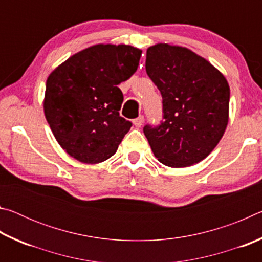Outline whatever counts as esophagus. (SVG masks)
Returning a JSON list of instances; mask_svg holds the SVG:
<instances>
[{"label":"esophagus","instance_id":"esophagus-1","mask_svg":"<svg viewBox=\"0 0 262 262\" xmlns=\"http://www.w3.org/2000/svg\"><path fill=\"white\" fill-rule=\"evenodd\" d=\"M143 122H144V117H143V115H140L139 118H136V119H134V120H133V123H134V126L137 127V128L143 125Z\"/></svg>","mask_w":262,"mask_h":262}]
</instances>
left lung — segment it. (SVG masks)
Listing matches in <instances>:
<instances>
[{
    "label": "left lung",
    "mask_w": 262,
    "mask_h": 262,
    "mask_svg": "<svg viewBox=\"0 0 262 262\" xmlns=\"http://www.w3.org/2000/svg\"><path fill=\"white\" fill-rule=\"evenodd\" d=\"M145 70L163 98L164 120L143 128L155 157L170 167L201 162L227 129V78L202 56L168 43L148 48Z\"/></svg>",
    "instance_id": "left-lung-1"
}]
</instances>
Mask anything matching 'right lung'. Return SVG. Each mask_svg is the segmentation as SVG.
Wrapping results in <instances>:
<instances>
[{"instance_id":"add662e5","label":"right lung","mask_w":262,"mask_h":262,"mask_svg":"<svg viewBox=\"0 0 262 262\" xmlns=\"http://www.w3.org/2000/svg\"><path fill=\"white\" fill-rule=\"evenodd\" d=\"M142 51L129 45L98 43L76 53L51 73L43 112L61 148L86 164L117 152L132 122L119 114L118 88L139 67Z\"/></svg>"}]
</instances>
